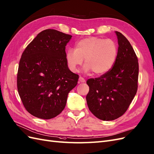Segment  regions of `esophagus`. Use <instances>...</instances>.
<instances>
[{"mask_svg":"<svg viewBox=\"0 0 154 154\" xmlns=\"http://www.w3.org/2000/svg\"><path fill=\"white\" fill-rule=\"evenodd\" d=\"M79 82H85V79L82 77H80L79 78Z\"/></svg>","mask_w":154,"mask_h":154,"instance_id":"esophagus-1","label":"esophagus"}]
</instances>
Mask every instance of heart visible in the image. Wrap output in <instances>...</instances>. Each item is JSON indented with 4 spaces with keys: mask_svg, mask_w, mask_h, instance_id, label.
Segmentation results:
<instances>
[{
    "mask_svg": "<svg viewBox=\"0 0 154 154\" xmlns=\"http://www.w3.org/2000/svg\"><path fill=\"white\" fill-rule=\"evenodd\" d=\"M118 56V46L111 39L88 37L79 41L75 49L67 51L66 58L68 68L73 72L83 62V70L94 75H102L111 69Z\"/></svg>",
    "mask_w": 154,
    "mask_h": 154,
    "instance_id": "b5f03b06",
    "label": "heart"
}]
</instances>
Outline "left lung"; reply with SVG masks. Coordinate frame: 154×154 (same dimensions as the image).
Returning <instances> with one entry per match:
<instances>
[{"label":"left lung","mask_w":154,"mask_h":154,"mask_svg":"<svg viewBox=\"0 0 154 154\" xmlns=\"http://www.w3.org/2000/svg\"><path fill=\"white\" fill-rule=\"evenodd\" d=\"M118 56L108 72L89 79L86 96L89 110L104 121L115 120L126 112L136 95L139 78V62L131 45L122 33L116 31Z\"/></svg>","instance_id":"obj_1"}]
</instances>
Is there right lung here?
<instances>
[{"label": "right lung", "mask_w": 154, "mask_h": 154, "mask_svg": "<svg viewBox=\"0 0 154 154\" xmlns=\"http://www.w3.org/2000/svg\"><path fill=\"white\" fill-rule=\"evenodd\" d=\"M72 36L54 29L42 31L27 45L19 60V95L25 109L35 117L49 120L64 110L68 93L79 75L69 69L66 45Z\"/></svg>", "instance_id": "1"}]
</instances>
